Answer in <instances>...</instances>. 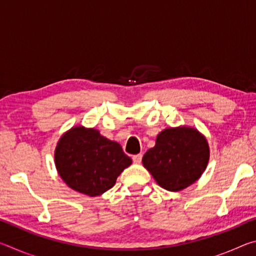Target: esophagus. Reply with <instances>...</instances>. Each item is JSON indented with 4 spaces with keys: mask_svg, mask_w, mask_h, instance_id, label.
I'll list each match as a JSON object with an SVG mask.
<instances>
[{
    "mask_svg": "<svg viewBox=\"0 0 256 256\" xmlns=\"http://www.w3.org/2000/svg\"><path fill=\"white\" fill-rule=\"evenodd\" d=\"M132 160H133V162H136V164H140V162H141V160H142V154H138L133 156V157H132Z\"/></svg>",
    "mask_w": 256,
    "mask_h": 256,
    "instance_id": "34e87169",
    "label": "esophagus"
}]
</instances>
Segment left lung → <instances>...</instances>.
I'll list each match as a JSON object with an SVG mask.
<instances>
[{
    "mask_svg": "<svg viewBox=\"0 0 256 256\" xmlns=\"http://www.w3.org/2000/svg\"><path fill=\"white\" fill-rule=\"evenodd\" d=\"M210 158L206 138L192 126L168 128L160 132L142 164L157 184L170 192L188 188L204 172Z\"/></svg>",
    "mask_w": 256,
    "mask_h": 256,
    "instance_id": "8db88e82",
    "label": "left lung"
}]
</instances>
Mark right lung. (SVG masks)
Instances as JSON below:
<instances>
[{"mask_svg":"<svg viewBox=\"0 0 256 256\" xmlns=\"http://www.w3.org/2000/svg\"><path fill=\"white\" fill-rule=\"evenodd\" d=\"M54 160L64 183L92 198L112 188L120 172L132 164L120 144L82 125L71 128L60 138Z\"/></svg>","mask_w":256,"mask_h":256,"instance_id":"add662e5","label":"right lung"}]
</instances>
